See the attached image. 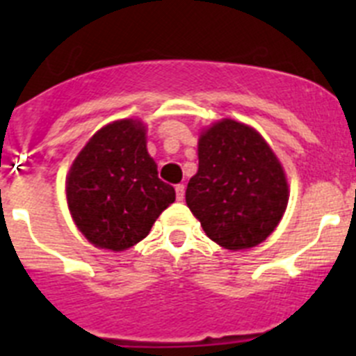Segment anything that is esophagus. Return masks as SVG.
<instances>
[{"label":"esophagus","instance_id":"esophagus-1","mask_svg":"<svg viewBox=\"0 0 356 356\" xmlns=\"http://www.w3.org/2000/svg\"><path fill=\"white\" fill-rule=\"evenodd\" d=\"M184 197H185V185L184 184L176 185V200L184 201Z\"/></svg>","mask_w":356,"mask_h":356}]
</instances>
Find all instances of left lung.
<instances>
[{
  "label": "left lung",
  "instance_id": "8db88e82",
  "mask_svg": "<svg viewBox=\"0 0 356 356\" xmlns=\"http://www.w3.org/2000/svg\"><path fill=\"white\" fill-rule=\"evenodd\" d=\"M197 159L185 201L205 234L232 251L259 246L289 201L284 168L269 144L244 122L221 119L201 134Z\"/></svg>",
  "mask_w": 356,
  "mask_h": 356
}]
</instances>
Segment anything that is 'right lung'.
I'll list each match as a JSON object with an SVG mask.
<instances>
[{"label": "right lung", "mask_w": 356, "mask_h": 356, "mask_svg": "<svg viewBox=\"0 0 356 356\" xmlns=\"http://www.w3.org/2000/svg\"><path fill=\"white\" fill-rule=\"evenodd\" d=\"M78 229L102 250L124 251L149 234L175 201L146 147V128L121 119L97 130L78 153L65 180Z\"/></svg>", "instance_id": "add662e5"}]
</instances>
